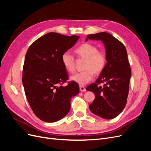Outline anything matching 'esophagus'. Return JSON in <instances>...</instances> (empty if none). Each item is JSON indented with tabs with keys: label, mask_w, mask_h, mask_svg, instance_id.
Instances as JSON below:
<instances>
[{
	"label": "esophagus",
	"mask_w": 151,
	"mask_h": 151,
	"mask_svg": "<svg viewBox=\"0 0 151 151\" xmlns=\"http://www.w3.org/2000/svg\"><path fill=\"white\" fill-rule=\"evenodd\" d=\"M79 89H80V91H81V92H85V91H86V88L83 86H79Z\"/></svg>",
	"instance_id": "obj_1"
}]
</instances>
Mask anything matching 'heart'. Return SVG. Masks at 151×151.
Returning <instances> with one entry per match:
<instances>
[{"mask_svg": "<svg viewBox=\"0 0 151 151\" xmlns=\"http://www.w3.org/2000/svg\"><path fill=\"white\" fill-rule=\"evenodd\" d=\"M75 53L78 58L85 59L84 68L86 70L72 76L70 79L80 86H84L93 79L94 73L98 74L104 70L106 63V55L102 51H98L95 45L89 43H83L77 47ZM61 61L68 72H75V58L70 53H63Z\"/></svg>", "mask_w": 151, "mask_h": 151, "instance_id": "obj_1", "label": "heart"}]
</instances>
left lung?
Masks as SVG:
<instances>
[{"label":"left lung","mask_w":151,"mask_h":151,"mask_svg":"<svg viewBox=\"0 0 151 151\" xmlns=\"http://www.w3.org/2000/svg\"><path fill=\"white\" fill-rule=\"evenodd\" d=\"M88 40H100L104 43L106 53V63L95 83L86 90L95 95L89 105L91 111L104 119L116 117L124 109L129 91L131 69L127 50L123 44L106 32L89 35ZM104 83L103 87L99 86Z\"/></svg>","instance_id":"1"}]
</instances>
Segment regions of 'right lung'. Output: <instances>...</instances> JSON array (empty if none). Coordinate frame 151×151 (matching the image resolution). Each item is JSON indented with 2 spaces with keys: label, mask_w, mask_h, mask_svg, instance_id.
I'll use <instances>...</instances> for the list:
<instances>
[{
  "label": "right lung",
  "mask_w": 151,
  "mask_h": 151,
  "mask_svg": "<svg viewBox=\"0 0 151 151\" xmlns=\"http://www.w3.org/2000/svg\"><path fill=\"white\" fill-rule=\"evenodd\" d=\"M50 32L32 43L26 52L22 81L31 108L41 120L55 122L66 116L70 101L79 92L74 81L68 79L61 57L79 39Z\"/></svg>",
  "instance_id": "1"
}]
</instances>
